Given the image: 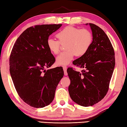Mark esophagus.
<instances>
[{
	"label": "esophagus",
	"instance_id": "obj_1",
	"mask_svg": "<svg viewBox=\"0 0 127 127\" xmlns=\"http://www.w3.org/2000/svg\"><path fill=\"white\" fill-rule=\"evenodd\" d=\"M66 69H67V67H66V66H64L63 70H64V75H65V76H67L68 75L67 72H66Z\"/></svg>",
	"mask_w": 127,
	"mask_h": 127
}]
</instances>
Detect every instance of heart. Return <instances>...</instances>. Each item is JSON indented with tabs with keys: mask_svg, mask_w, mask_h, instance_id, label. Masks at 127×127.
<instances>
[{
	"mask_svg": "<svg viewBox=\"0 0 127 127\" xmlns=\"http://www.w3.org/2000/svg\"><path fill=\"white\" fill-rule=\"evenodd\" d=\"M59 41L49 38L47 40V46L54 54L60 52L61 43H66L65 52L61 53L56 59V63L59 65H66L73 59L75 55L81 57L87 52L92 42V35L87 29L67 26L57 34Z\"/></svg>",
	"mask_w": 127,
	"mask_h": 127,
	"instance_id": "obj_1",
	"label": "heart"
}]
</instances>
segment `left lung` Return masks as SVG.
<instances>
[{"label":"left lung","mask_w":127,"mask_h":127,"mask_svg":"<svg viewBox=\"0 0 127 127\" xmlns=\"http://www.w3.org/2000/svg\"><path fill=\"white\" fill-rule=\"evenodd\" d=\"M89 25L93 37L91 45L85 54L73 62L83 70L80 73L72 68L67 69L70 97L85 107L96 104L106 95L115 64L114 51L106 34L97 26Z\"/></svg>","instance_id":"obj_1"}]
</instances>
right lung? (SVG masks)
Returning a JSON list of instances; mask_svg holds the SVG:
<instances>
[{
  "label": "right lung",
  "instance_id": "add662e5",
  "mask_svg": "<svg viewBox=\"0 0 127 127\" xmlns=\"http://www.w3.org/2000/svg\"><path fill=\"white\" fill-rule=\"evenodd\" d=\"M62 26L36 25L27 29L13 47L9 71L20 97L30 106L41 108L53 101L64 76L61 66L46 70L55 59L47 46L49 36Z\"/></svg>",
  "mask_w": 127,
  "mask_h": 127
}]
</instances>
